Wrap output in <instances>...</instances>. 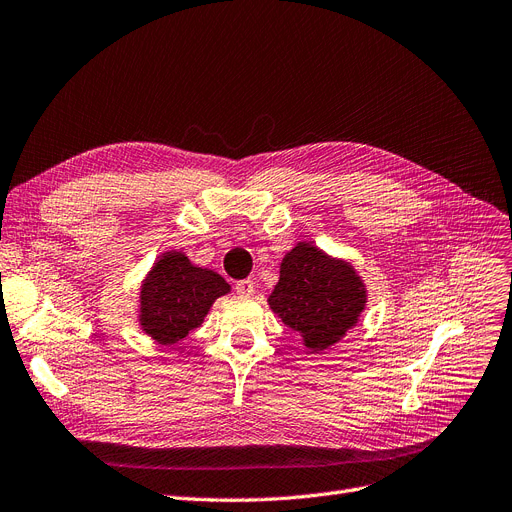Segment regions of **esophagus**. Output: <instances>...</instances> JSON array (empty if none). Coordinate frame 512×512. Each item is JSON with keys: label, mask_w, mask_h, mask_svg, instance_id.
<instances>
[{"label": "esophagus", "mask_w": 512, "mask_h": 512, "mask_svg": "<svg viewBox=\"0 0 512 512\" xmlns=\"http://www.w3.org/2000/svg\"><path fill=\"white\" fill-rule=\"evenodd\" d=\"M235 289H237V294H239V296H243V298H250V296L254 294V281H250V279L237 281V283H235Z\"/></svg>", "instance_id": "34e87169"}]
</instances>
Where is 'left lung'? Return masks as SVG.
Masks as SVG:
<instances>
[{
    "label": "left lung",
    "mask_w": 512,
    "mask_h": 512,
    "mask_svg": "<svg viewBox=\"0 0 512 512\" xmlns=\"http://www.w3.org/2000/svg\"><path fill=\"white\" fill-rule=\"evenodd\" d=\"M367 302V283L352 262L310 241H298L283 256L279 281L269 296L271 310L312 354L342 342L360 323Z\"/></svg>",
    "instance_id": "left-lung-1"
}]
</instances>
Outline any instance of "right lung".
Listing matches in <instances>:
<instances>
[{
    "label": "right lung",
    "mask_w": 512,
    "mask_h": 512,
    "mask_svg": "<svg viewBox=\"0 0 512 512\" xmlns=\"http://www.w3.org/2000/svg\"><path fill=\"white\" fill-rule=\"evenodd\" d=\"M231 285L212 269L191 262L181 250H168L139 283L137 323L160 346H173L196 331L212 304Z\"/></svg>",
    "instance_id": "obj_1"
}]
</instances>
